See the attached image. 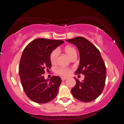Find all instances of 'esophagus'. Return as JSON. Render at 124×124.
<instances>
[{"label": "esophagus", "instance_id": "34e87169", "mask_svg": "<svg viewBox=\"0 0 124 124\" xmlns=\"http://www.w3.org/2000/svg\"><path fill=\"white\" fill-rule=\"evenodd\" d=\"M67 79V78H61L62 81H64V80H66Z\"/></svg>", "mask_w": 124, "mask_h": 124}]
</instances>
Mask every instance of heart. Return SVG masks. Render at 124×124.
Masks as SVG:
<instances>
[{
  "label": "heart",
  "mask_w": 124,
  "mask_h": 124,
  "mask_svg": "<svg viewBox=\"0 0 124 124\" xmlns=\"http://www.w3.org/2000/svg\"><path fill=\"white\" fill-rule=\"evenodd\" d=\"M64 50V52H65V53H66V54H67L70 58L75 56V55H76V56H77V53H76L75 49L73 48L72 46H66ZM58 53L59 52L57 49L53 50V51L52 52V53H50V60L52 63H55L56 62L57 57H58ZM56 73L61 76H67L69 75L70 73V70L69 69H67V68H59V69H57Z\"/></svg>",
  "instance_id": "b5f03b06"
}]
</instances>
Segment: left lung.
<instances>
[{
  "label": "left lung",
  "mask_w": 124,
  "mask_h": 124,
  "mask_svg": "<svg viewBox=\"0 0 124 124\" xmlns=\"http://www.w3.org/2000/svg\"><path fill=\"white\" fill-rule=\"evenodd\" d=\"M75 45L80 54V63L75 74H83L84 80L78 79L71 93L76 99L84 102L93 101L102 93L105 85L106 68L100 52L92 43L83 37L66 40Z\"/></svg>",
  "instance_id": "8db88e82"
}]
</instances>
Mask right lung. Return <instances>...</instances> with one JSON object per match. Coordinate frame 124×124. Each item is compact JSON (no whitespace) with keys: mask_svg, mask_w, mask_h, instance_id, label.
<instances>
[{"mask_svg":"<svg viewBox=\"0 0 124 124\" xmlns=\"http://www.w3.org/2000/svg\"><path fill=\"white\" fill-rule=\"evenodd\" d=\"M64 41L39 38L28 44L22 53L19 65V75L24 92L29 99L38 103H45L57 96L62 80L53 76L44 79L45 70L52 64V52Z\"/></svg>","mask_w":124,"mask_h":124,"instance_id":"1","label":"right lung"}]
</instances>
